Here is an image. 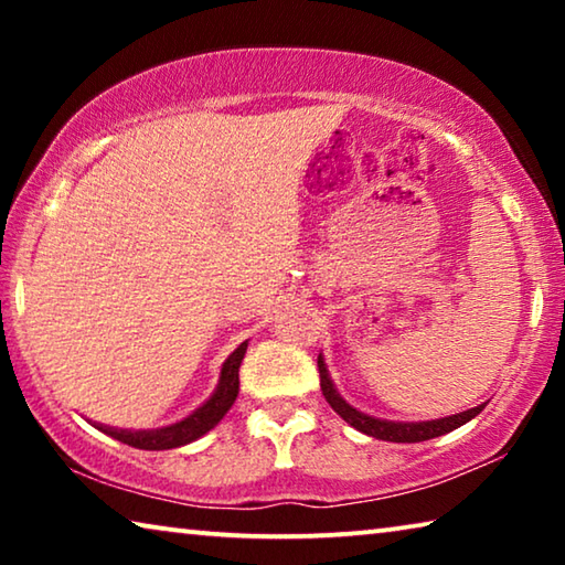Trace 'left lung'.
I'll list each match as a JSON object with an SVG mask.
<instances>
[{"instance_id":"obj_1","label":"left lung","mask_w":565,"mask_h":565,"mask_svg":"<svg viewBox=\"0 0 565 565\" xmlns=\"http://www.w3.org/2000/svg\"><path fill=\"white\" fill-rule=\"evenodd\" d=\"M319 376H321V391H323V398L329 401V406L337 411V414L347 420L349 426L356 428V431L366 434V436H374L381 438V441H394V444H418V441H428V438H436V436H444L448 431H454V428L463 426L466 420L476 418L481 414L483 406H476V408H468L463 414H456V416H448V418H436V420H420V424H401V420H381L374 416H366L356 411L353 406H349L347 401H343L337 388H333L331 379H329V371H327V363L319 356Z\"/></svg>"}]
</instances>
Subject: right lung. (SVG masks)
<instances>
[{
  "mask_svg": "<svg viewBox=\"0 0 565 565\" xmlns=\"http://www.w3.org/2000/svg\"><path fill=\"white\" fill-rule=\"evenodd\" d=\"M244 353H246V341L224 361L222 379H218L214 396L209 398L202 408H196L189 418L179 420V424L157 428V431H119V428H109V426H97V428L107 436L117 438L121 444L145 448V451H164V448H179L184 444L196 441L199 436L212 431L218 420L224 418L226 411L234 406V401L238 396V366H242Z\"/></svg>",
  "mask_w": 565,
  "mask_h": 565,
  "instance_id": "obj_1",
  "label": "right lung"
}]
</instances>
